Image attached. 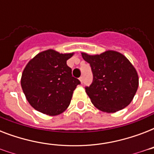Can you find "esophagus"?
<instances>
[{
	"label": "esophagus",
	"mask_w": 154,
	"mask_h": 154,
	"mask_svg": "<svg viewBox=\"0 0 154 154\" xmlns=\"http://www.w3.org/2000/svg\"><path fill=\"white\" fill-rule=\"evenodd\" d=\"M80 82H81V83H83V77H81L79 78Z\"/></svg>",
	"instance_id": "1"
}]
</instances>
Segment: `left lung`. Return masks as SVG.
Listing matches in <instances>:
<instances>
[{
    "mask_svg": "<svg viewBox=\"0 0 154 154\" xmlns=\"http://www.w3.org/2000/svg\"><path fill=\"white\" fill-rule=\"evenodd\" d=\"M91 66L93 83L85 92L97 109L116 112L130 104L139 85L138 74L131 62L119 52L107 50L101 54L82 53Z\"/></svg>",
    "mask_w": 154,
    "mask_h": 154,
    "instance_id": "1",
    "label": "left lung"
}]
</instances>
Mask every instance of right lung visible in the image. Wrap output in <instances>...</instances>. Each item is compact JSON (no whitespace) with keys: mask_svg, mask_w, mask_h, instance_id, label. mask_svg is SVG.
<instances>
[{"mask_svg":"<svg viewBox=\"0 0 154 154\" xmlns=\"http://www.w3.org/2000/svg\"><path fill=\"white\" fill-rule=\"evenodd\" d=\"M74 53L47 49L35 56L23 70L20 85L27 101L35 109L55 116L67 109L81 82L66 64Z\"/></svg>","mask_w":154,"mask_h":154,"instance_id":"1","label":"right lung"}]
</instances>
